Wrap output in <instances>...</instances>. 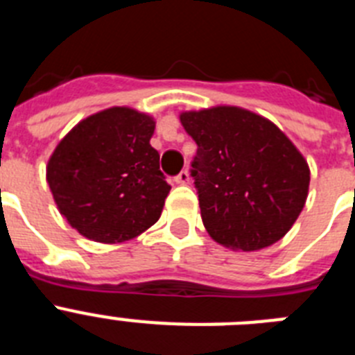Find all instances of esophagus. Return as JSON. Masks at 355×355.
<instances>
[{
	"instance_id": "esophagus-1",
	"label": "esophagus",
	"mask_w": 355,
	"mask_h": 355,
	"mask_svg": "<svg viewBox=\"0 0 355 355\" xmlns=\"http://www.w3.org/2000/svg\"><path fill=\"white\" fill-rule=\"evenodd\" d=\"M174 181L178 184H188V183H190V174H188V171H181L180 174L175 175Z\"/></svg>"
}]
</instances>
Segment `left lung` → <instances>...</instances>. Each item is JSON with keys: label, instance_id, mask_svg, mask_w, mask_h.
Listing matches in <instances>:
<instances>
[{"label": "left lung", "instance_id": "left-lung-1", "mask_svg": "<svg viewBox=\"0 0 355 355\" xmlns=\"http://www.w3.org/2000/svg\"><path fill=\"white\" fill-rule=\"evenodd\" d=\"M197 144L192 162L202 224L233 250L279 241L299 218L309 190V167L274 122L238 106L183 112Z\"/></svg>", "mask_w": 355, "mask_h": 355}]
</instances>
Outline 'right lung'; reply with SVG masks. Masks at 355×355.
I'll list each match as a JSON object with an SVG mask.
<instances>
[{
	"label": "right lung",
	"mask_w": 355,
	"mask_h": 355,
	"mask_svg": "<svg viewBox=\"0 0 355 355\" xmlns=\"http://www.w3.org/2000/svg\"><path fill=\"white\" fill-rule=\"evenodd\" d=\"M155 126L150 115L114 106L78 122L53 150L46 180L81 236L121 243L158 222L171 187L150 147Z\"/></svg>",
	"instance_id": "obj_1"
}]
</instances>
